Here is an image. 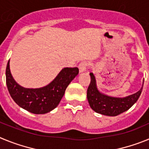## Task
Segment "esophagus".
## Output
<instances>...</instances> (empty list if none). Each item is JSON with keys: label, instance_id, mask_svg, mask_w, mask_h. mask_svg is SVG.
Wrapping results in <instances>:
<instances>
[{"label": "esophagus", "instance_id": "34e87169", "mask_svg": "<svg viewBox=\"0 0 149 149\" xmlns=\"http://www.w3.org/2000/svg\"><path fill=\"white\" fill-rule=\"evenodd\" d=\"M88 65V63L86 62H82L79 64L78 68H79V72H83L86 71V68Z\"/></svg>", "mask_w": 149, "mask_h": 149}]
</instances>
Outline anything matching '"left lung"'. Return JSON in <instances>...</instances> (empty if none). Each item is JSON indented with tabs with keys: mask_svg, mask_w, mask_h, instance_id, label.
<instances>
[{
	"mask_svg": "<svg viewBox=\"0 0 149 149\" xmlns=\"http://www.w3.org/2000/svg\"><path fill=\"white\" fill-rule=\"evenodd\" d=\"M91 81L87 89V99L89 106L95 112L102 115L116 116L130 109L140 96L143 86L137 93L125 98L110 97L101 93L96 86L95 77L90 73Z\"/></svg>",
	"mask_w": 149,
	"mask_h": 149,
	"instance_id": "1",
	"label": "left lung"
}]
</instances>
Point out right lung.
<instances>
[{
    "instance_id": "right-lung-1",
    "label": "right lung",
    "mask_w": 149,
    "mask_h": 149,
    "mask_svg": "<svg viewBox=\"0 0 149 149\" xmlns=\"http://www.w3.org/2000/svg\"><path fill=\"white\" fill-rule=\"evenodd\" d=\"M79 69L64 68L48 85L38 89H27L18 85L10 69V60L6 69V82L9 93L22 108L34 114H44L58 106L68 84L78 74Z\"/></svg>"
}]
</instances>
